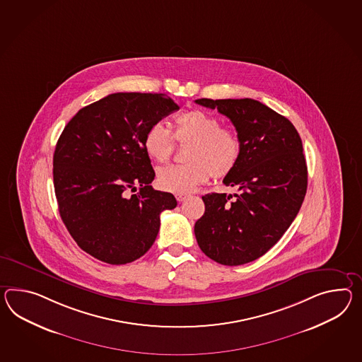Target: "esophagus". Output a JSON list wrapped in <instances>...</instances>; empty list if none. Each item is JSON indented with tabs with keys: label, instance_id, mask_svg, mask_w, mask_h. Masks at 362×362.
Segmentation results:
<instances>
[{
	"label": "esophagus",
	"instance_id": "obj_1",
	"mask_svg": "<svg viewBox=\"0 0 362 362\" xmlns=\"http://www.w3.org/2000/svg\"><path fill=\"white\" fill-rule=\"evenodd\" d=\"M175 197H177V200L179 203H182V202H185V199H187L188 196H187V194H175Z\"/></svg>",
	"mask_w": 362,
	"mask_h": 362
}]
</instances>
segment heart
<instances>
[{
	"label": "heart",
	"instance_id": "1",
	"mask_svg": "<svg viewBox=\"0 0 362 362\" xmlns=\"http://www.w3.org/2000/svg\"><path fill=\"white\" fill-rule=\"evenodd\" d=\"M174 137L180 145H189L187 165L159 168L157 185L173 194H189L209 177H223L237 168L242 144L238 134L222 128L221 122L202 110L179 115L174 134L160 122L151 124L144 136V149L149 158L165 163L175 151Z\"/></svg>",
	"mask_w": 362,
	"mask_h": 362
}]
</instances>
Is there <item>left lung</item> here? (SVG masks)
Listing matches in <instances>:
<instances>
[{"label":"left lung","mask_w":362,"mask_h":362,"mask_svg":"<svg viewBox=\"0 0 362 362\" xmlns=\"http://www.w3.org/2000/svg\"><path fill=\"white\" fill-rule=\"evenodd\" d=\"M197 105L228 116L242 144L237 168L223 185L239 194L203 196L194 235L205 255L223 265L254 262L280 240L300 212L308 166L294 125L255 99H206Z\"/></svg>","instance_id":"1"}]
</instances>
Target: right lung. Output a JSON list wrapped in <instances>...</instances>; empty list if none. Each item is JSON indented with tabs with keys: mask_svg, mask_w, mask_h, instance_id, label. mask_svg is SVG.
<instances>
[{
	"mask_svg": "<svg viewBox=\"0 0 362 362\" xmlns=\"http://www.w3.org/2000/svg\"><path fill=\"white\" fill-rule=\"evenodd\" d=\"M179 110L165 94L115 93L81 108L53 154V185L62 220L77 245L120 265L141 257L159 231L174 194L151 188L156 173L144 149L150 125ZM141 191L128 197L127 190Z\"/></svg>",
	"mask_w": 362,
	"mask_h": 362,
	"instance_id": "right-lung-1",
	"label": "right lung"
}]
</instances>
